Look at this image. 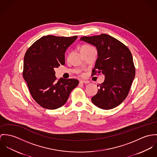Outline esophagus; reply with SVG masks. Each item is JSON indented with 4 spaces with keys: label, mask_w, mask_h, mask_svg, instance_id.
Wrapping results in <instances>:
<instances>
[{
    "label": "esophagus",
    "mask_w": 157,
    "mask_h": 157,
    "mask_svg": "<svg viewBox=\"0 0 157 157\" xmlns=\"http://www.w3.org/2000/svg\"><path fill=\"white\" fill-rule=\"evenodd\" d=\"M90 82L88 81H84V80H81L80 81V83L82 84H88Z\"/></svg>",
    "instance_id": "esophagus-1"
}]
</instances>
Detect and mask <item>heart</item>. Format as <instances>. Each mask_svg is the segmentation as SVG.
Returning <instances> with one entry per match:
<instances>
[{
    "label": "heart",
    "instance_id": "obj_1",
    "mask_svg": "<svg viewBox=\"0 0 157 157\" xmlns=\"http://www.w3.org/2000/svg\"><path fill=\"white\" fill-rule=\"evenodd\" d=\"M91 46H89V45L86 44V45H84V46H82L81 47V49H86V48H91Z\"/></svg>",
    "mask_w": 157,
    "mask_h": 157
}]
</instances>
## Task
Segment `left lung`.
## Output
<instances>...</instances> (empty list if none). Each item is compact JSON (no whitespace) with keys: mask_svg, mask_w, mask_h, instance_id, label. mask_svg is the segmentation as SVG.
Here are the masks:
<instances>
[{"mask_svg":"<svg viewBox=\"0 0 157 157\" xmlns=\"http://www.w3.org/2000/svg\"><path fill=\"white\" fill-rule=\"evenodd\" d=\"M81 41L95 46L98 56L93 75H104L97 94L92 97L93 104L103 109H110L121 104L127 97L135 78L136 69L129 49L115 38L102 34L82 36Z\"/></svg>","mask_w":157,"mask_h":157,"instance_id":"left-lung-1","label":"left lung"}]
</instances>
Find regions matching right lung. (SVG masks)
<instances>
[{
	"instance_id": "add662e5",
	"label": "right lung",
	"mask_w": 157,
	"mask_h": 157,
	"mask_svg": "<svg viewBox=\"0 0 157 157\" xmlns=\"http://www.w3.org/2000/svg\"><path fill=\"white\" fill-rule=\"evenodd\" d=\"M77 37L44 36L25 55L23 78L35 102L46 109H55L65 104L79 84L75 79L61 78L57 81L54 70L64 65L65 52Z\"/></svg>"
}]
</instances>
